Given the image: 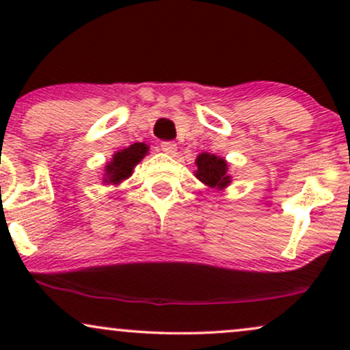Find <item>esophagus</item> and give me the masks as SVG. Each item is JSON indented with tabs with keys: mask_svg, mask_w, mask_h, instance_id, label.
<instances>
[{
	"mask_svg": "<svg viewBox=\"0 0 350 350\" xmlns=\"http://www.w3.org/2000/svg\"><path fill=\"white\" fill-rule=\"evenodd\" d=\"M161 150L166 152V154H176V151H178V144L174 142H161Z\"/></svg>",
	"mask_w": 350,
	"mask_h": 350,
	"instance_id": "esophagus-1",
	"label": "esophagus"
}]
</instances>
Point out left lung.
Wrapping results in <instances>:
<instances>
[{"label": "left lung", "mask_w": 350, "mask_h": 350, "mask_svg": "<svg viewBox=\"0 0 350 350\" xmlns=\"http://www.w3.org/2000/svg\"><path fill=\"white\" fill-rule=\"evenodd\" d=\"M196 164H198L196 178L202 180L206 186L222 189L230 183V176H227V163L222 158L202 152L196 159Z\"/></svg>", "instance_id": "left-lung-1"}]
</instances>
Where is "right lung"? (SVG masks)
Wrapping results in <instances>:
<instances>
[{
    "mask_svg": "<svg viewBox=\"0 0 350 350\" xmlns=\"http://www.w3.org/2000/svg\"><path fill=\"white\" fill-rule=\"evenodd\" d=\"M148 146L143 143H135L131 144L126 150L118 151L113 156V161L107 164V178L105 183H113L118 184L120 180L130 178L133 167L143 159V156L146 154Z\"/></svg>",
    "mask_w": 350,
    "mask_h": 350,
    "instance_id": "add662e5",
    "label": "right lung"
}]
</instances>
